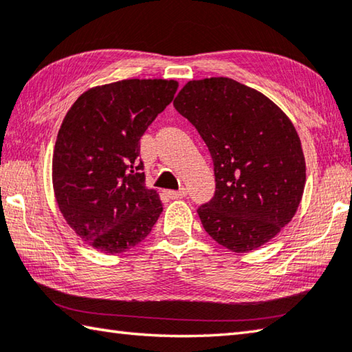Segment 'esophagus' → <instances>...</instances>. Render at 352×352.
Wrapping results in <instances>:
<instances>
[{
    "label": "esophagus",
    "mask_w": 352,
    "mask_h": 352,
    "mask_svg": "<svg viewBox=\"0 0 352 352\" xmlns=\"http://www.w3.org/2000/svg\"><path fill=\"white\" fill-rule=\"evenodd\" d=\"M169 197L170 198H174V200H178V198H183V197H186L188 195V190L184 189V188H182L180 190H169Z\"/></svg>",
    "instance_id": "34e87169"
}]
</instances>
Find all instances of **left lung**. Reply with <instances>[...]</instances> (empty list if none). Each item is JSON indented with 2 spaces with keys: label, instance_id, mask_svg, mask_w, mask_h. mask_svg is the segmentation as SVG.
<instances>
[{
  "label": "left lung",
  "instance_id": "8db88e82",
  "mask_svg": "<svg viewBox=\"0 0 352 352\" xmlns=\"http://www.w3.org/2000/svg\"><path fill=\"white\" fill-rule=\"evenodd\" d=\"M174 107L214 162L215 194L197 210L204 231L232 252L276 237L296 215L306 182L302 143L286 113L226 76L186 82Z\"/></svg>",
  "mask_w": 352,
  "mask_h": 352
}]
</instances>
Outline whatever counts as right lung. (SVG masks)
<instances>
[{"instance_id":"obj_1","label":"right lung","mask_w":352,"mask_h":352,"mask_svg":"<svg viewBox=\"0 0 352 352\" xmlns=\"http://www.w3.org/2000/svg\"><path fill=\"white\" fill-rule=\"evenodd\" d=\"M174 80H121L81 94L56 135L52 183L67 225L120 254L148 237L163 210L144 186L140 138L177 92Z\"/></svg>"}]
</instances>
